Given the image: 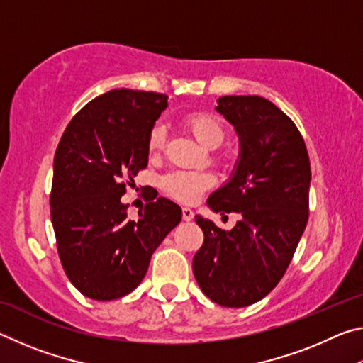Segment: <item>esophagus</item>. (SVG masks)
<instances>
[{"mask_svg":"<svg viewBox=\"0 0 363 363\" xmlns=\"http://www.w3.org/2000/svg\"><path fill=\"white\" fill-rule=\"evenodd\" d=\"M182 219L184 220H192L194 219V211L190 208H182Z\"/></svg>","mask_w":363,"mask_h":363,"instance_id":"obj_1","label":"esophagus"}]
</instances>
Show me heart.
<instances>
[{"instance_id":"obj_1","label":"heart","mask_w":363,"mask_h":363,"mask_svg":"<svg viewBox=\"0 0 363 363\" xmlns=\"http://www.w3.org/2000/svg\"><path fill=\"white\" fill-rule=\"evenodd\" d=\"M182 123L194 134L195 139L205 147H218L225 138L224 123L216 115L203 110H194L184 115ZM164 126L162 123L152 126L147 138L150 152H158L164 144ZM162 190L169 199L184 205H192L203 195L208 189L214 186V176L206 171L176 169L164 174L160 181Z\"/></svg>"}]
</instances>
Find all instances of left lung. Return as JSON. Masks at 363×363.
Masks as SVG:
<instances>
[{"label":"left lung","instance_id":"1","mask_svg":"<svg viewBox=\"0 0 363 363\" xmlns=\"http://www.w3.org/2000/svg\"><path fill=\"white\" fill-rule=\"evenodd\" d=\"M216 110L235 126L242 153L208 206L242 220L225 232L196 216L205 242L192 269L213 303L245 307L267 296L290 266L309 219L311 162L293 120L264 97L224 96Z\"/></svg>","mask_w":363,"mask_h":363}]
</instances>
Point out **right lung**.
<instances>
[{
	"instance_id": "1",
	"label": "right lung",
	"mask_w": 363,
	"mask_h": 363,
	"mask_svg": "<svg viewBox=\"0 0 363 363\" xmlns=\"http://www.w3.org/2000/svg\"><path fill=\"white\" fill-rule=\"evenodd\" d=\"M168 96L113 89L70 120L54 155L49 195L57 253L84 296L112 301L131 293L163 238L181 223L173 201L150 194L138 220L121 195L149 162L147 138Z\"/></svg>"
}]
</instances>
